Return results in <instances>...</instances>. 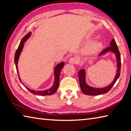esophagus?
<instances>
[{"mask_svg":"<svg viewBox=\"0 0 131 131\" xmlns=\"http://www.w3.org/2000/svg\"><path fill=\"white\" fill-rule=\"evenodd\" d=\"M69 63L71 64H76L78 63V59L76 57H72L69 59Z\"/></svg>","mask_w":131,"mask_h":131,"instance_id":"esophagus-1","label":"esophagus"}]
</instances>
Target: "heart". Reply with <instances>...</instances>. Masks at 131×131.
I'll return each mask as SVG.
<instances>
[{
    "label": "heart",
    "instance_id": "obj_1",
    "mask_svg": "<svg viewBox=\"0 0 131 131\" xmlns=\"http://www.w3.org/2000/svg\"><path fill=\"white\" fill-rule=\"evenodd\" d=\"M103 42L99 40H94L90 42L86 46L85 49V53L88 56H92L96 54L102 48Z\"/></svg>",
    "mask_w": 131,
    "mask_h": 131
}]
</instances>
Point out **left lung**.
Segmentation results:
<instances>
[{
	"instance_id": "8db88e82",
	"label": "left lung",
	"mask_w": 131,
	"mask_h": 131,
	"mask_svg": "<svg viewBox=\"0 0 131 131\" xmlns=\"http://www.w3.org/2000/svg\"><path fill=\"white\" fill-rule=\"evenodd\" d=\"M114 53L116 59H117V73H116L114 79L113 80L112 82L109 85L105 87V88H94V87L89 86L88 83H87L86 81V71L85 69H80V71L78 72V77H79V81H80V88L84 94L88 95H92V96H95V95H101L103 94H105V93L108 92L109 90L112 88V87L114 86L116 81H117L118 78L119 77V75L121 74V54L119 51V49L118 48V46L117 43L115 42L114 39H113L111 42L110 43V46L108 48H106L103 50L101 53L99 54L98 57H101L104 56L107 53ZM85 66L83 67V68L85 67Z\"/></svg>"
}]
</instances>
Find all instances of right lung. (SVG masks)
Masks as SVG:
<instances>
[{
    "label": "right lung",
    "mask_w": 131,
    "mask_h": 131,
    "mask_svg": "<svg viewBox=\"0 0 131 131\" xmlns=\"http://www.w3.org/2000/svg\"><path fill=\"white\" fill-rule=\"evenodd\" d=\"M31 35V32H30L28 34H27L26 35H25V37H23V39L21 40V42H20L18 48V49H17V50L16 52L15 56H14V63H15L17 72V73H18V75L19 80L22 85H24L25 88L28 90L29 91L31 92L32 94H33L34 95H40V96H46V95H53L54 94V93H56V92L57 91L58 86H59L60 72H61V70H62V69L64 67V62H61L60 63L58 64H57L56 67H55L54 70V82L53 83V85L49 89L45 90H42V91H35V90L30 89L29 88H27L26 86H25L24 84H23V83L21 81V78H20V77H19V74L18 69V66H17V64H18V59H19L20 54H21V52L22 51L23 48H24V46L25 42L27 41V40L30 37Z\"/></svg>",
    "instance_id": "obj_1"
}]
</instances>
